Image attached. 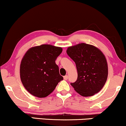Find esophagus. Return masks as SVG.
<instances>
[{"instance_id":"1","label":"esophagus","mask_w":126,"mask_h":126,"mask_svg":"<svg viewBox=\"0 0 126 126\" xmlns=\"http://www.w3.org/2000/svg\"><path fill=\"white\" fill-rule=\"evenodd\" d=\"M68 78V77L67 75H65V76H64V77H63V79H64L65 80H67Z\"/></svg>"}]
</instances>
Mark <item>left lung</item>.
Segmentation results:
<instances>
[{"instance_id":"left-lung-1","label":"left lung","mask_w":126,"mask_h":126,"mask_svg":"<svg viewBox=\"0 0 126 126\" xmlns=\"http://www.w3.org/2000/svg\"><path fill=\"white\" fill-rule=\"evenodd\" d=\"M66 53L75 63L77 81L71 85L82 96H92L98 93L106 83L108 66L106 57L92 45L80 43L69 47Z\"/></svg>"}]
</instances>
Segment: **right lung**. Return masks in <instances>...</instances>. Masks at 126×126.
Segmentation results:
<instances>
[{
  "label": "right lung",
  "instance_id": "right-lung-1",
  "mask_svg": "<svg viewBox=\"0 0 126 126\" xmlns=\"http://www.w3.org/2000/svg\"><path fill=\"white\" fill-rule=\"evenodd\" d=\"M63 48L43 44L28 49L21 60L20 79L25 89L37 97H45L63 80L55 60Z\"/></svg>",
  "mask_w": 126,
  "mask_h": 126
}]
</instances>
